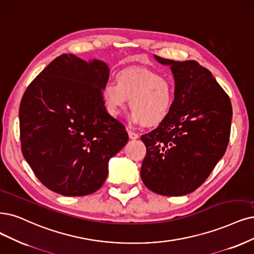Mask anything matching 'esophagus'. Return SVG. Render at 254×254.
Listing matches in <instances>:
<instances>
[{"label": "esophagus", "instance_id": "1", "mask_svg": "<svg viewBox=\"0 0 254 254\" xmlns=\"http://www.w3.org/2000/svg\"><path fill=\"white\" fill-rule=\"evenodd\" d=\"M127 133H128L129 139L135 140V139H138V138H139V135L136 134V133H134V132H132V130H127Z\"/></svg>", "mask_w": 254, "mask_h": 254}]
</instances>
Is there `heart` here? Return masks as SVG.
Here are the masks:
<instances>
[{"instance_id": "obj_1", "label": "heart", "mask_w": 254, "mask_h": 254, "mask_svg": "<svg viewBox=\"0 0 254 254\" xmlns=\"http://www.w3.org/2000/svg\"><path fill=\"white\" fill-rule=\"evenodd\" d=\"M116 82L108 81L102 90L107 109L118 116L129 99L133 119L153 127L163 121L174 106L175 84L149 70L128 68L116 75Z\"/></svg>"}]
</instances>
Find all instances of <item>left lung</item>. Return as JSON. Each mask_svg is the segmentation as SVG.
<instances>
[{"label": "left lung", "instance_id": "8db88e82", "mask_svg": "<svg viewBox=\"0 0 254 254\" xmlns=\"http://www.w3.org/2000/svg\"><path fill=\"white\" fill-rule=\"evenodd\" d=\"M155 58L171 65L175 101L158 127L141 136L146 155L140 175L158 194L184 195L204 183L226 152L232 107L211 72L199 63Z\"/></svg>", "mask_w": 254, "mask_h": 254}]
</instances>
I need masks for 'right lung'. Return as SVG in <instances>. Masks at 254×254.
Returning a JSON list of instances; mask_svg holds the SVG:
<instances>
[{
  "label": "right lung",
  "instance_id": "1",
  "mask_svg": "<svg viewBox=\"0 0 254 254\" xmlns=\"http://www.w3.org/2000/svg\"><path fill=\"white\" fill-rule=\"evenodd\" d=\"M106 63L63 54L26 89L20 105L22 153L47 189L63 195L95 192L110 158L124 147L125 126L105 107Z\"/></svg>",
  "mask_w": 254,
  "mask_h": 254
}]
</instances>
